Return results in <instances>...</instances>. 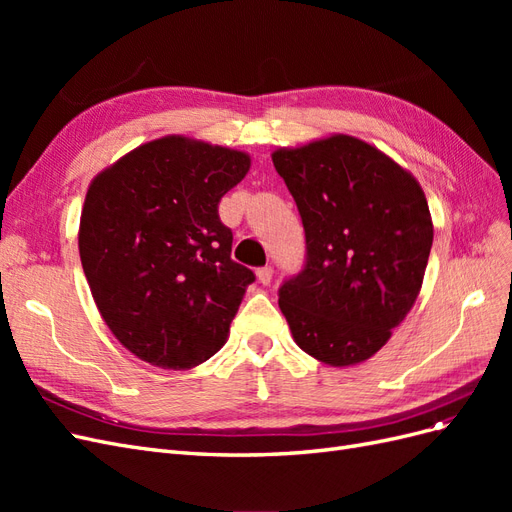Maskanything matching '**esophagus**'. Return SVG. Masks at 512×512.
<instances>
[{"mask_svg":"<svg viewBox=\"0 0 512 512\" xmlns=\"http://www.w3.org/2000/svg\"><path fill=\"white\" fill-rule=\"evenodd\" d=\"M256 277H258V282H260L262 286L271 284V280H273V267H271V265H267V267H260V269L256 271Z\"/></svg>","mask_w":512,"mask_h":512,"instance_id":"1","label":"esophagus"}]
</instances>
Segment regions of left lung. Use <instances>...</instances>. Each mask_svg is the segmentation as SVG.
<instances>
[{
  "label": "left lung",
  "mask_w": 512,
  "mask_h": 512,
  "mask_svg": "<svg viewBox=\"0 0 512 512\" xmlns=\"http://www.w3.org/2000/svg\"><path fill=\"white\" fill-rule=\"evenodd\" d=\"M271 158L305 230V265L277 292L294 342L333 367L361 363L421 290L433 241L427 198L408 170L354 136Z\"/></svg>",
  "instance_id": "obj_1"
}]
</instances>
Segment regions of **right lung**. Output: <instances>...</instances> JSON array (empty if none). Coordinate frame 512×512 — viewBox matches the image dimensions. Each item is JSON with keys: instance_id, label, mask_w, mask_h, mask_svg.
I'll return each mask as SVG.
<instances>
[{"instance_id": "add662e5", "label": "right lung", "mask_w": 512, "mask_h": 512, "mask_svg": "<svg viewBox=\"0 0 512 512\" xmlns=\"http://www.w3.org/2000/svg\"><path fill=\"white\" fill-rule=\"evenodd\" d=\"M243 151L164 136L91 181L79 252L108 329L138 359L190 369L218 352L256 275L230 258L222 196Z\"/></svg>"}]
</instances>
